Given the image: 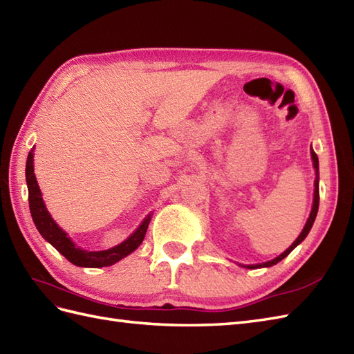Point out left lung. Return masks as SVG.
Returning a JSON list of instances; mask_svg holds the SVG:
<instances>
[{
	"instance_id": "8db88e82",
	"label": "left lung",
	"mask_w": 354,
	"mask_h": 354,
	"mask_svg": "<svg viewBox=\"0 0 354 354\" xmlns=\"http://www.w3.org/2000/svg\"><path fill=\"white\" fill-rule=\"evenodd\" d=\"M311 157H313V161H314V169H315V183H314V203H313V211H311V214H310V218H308V221H306V224H305V227H304V230H302V233L299 234L297 236V239L292 243V245H290L283 254H279L277 259H274V260H270V261H266V263H261V265H251V266H248L250 269H254V268H268V266H272V265H277L278 261H281L283 260L284 257H287L290 252H292L299 243H301L305 238H306V234L310 233V230H311V227H313V224H314V220H315V216H317V211H319V201H320V193H319V158H317V153L313 151V148H311Z\"/></svg>"
}]
</instances>
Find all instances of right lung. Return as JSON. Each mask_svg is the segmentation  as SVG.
Returning <instances> with one entry per match:
<instances>
[{
  "instance_id": "obj_1",
  "label": "right lung",
  "mask_w": 354,
  "mask_h": 354,
  "mask_svg": "<svg viewBox=\"0 0 354 354\" xmlns=\"http://www.w3.org/2000/svg\"><path fill=\"white\" fill-rule=\"evenodd\" d=\"M32 149L28 153V160H26V185H28V201H30V211L35 227L40 232L41 236L46 239L50 245L55 247L62 256H64L71 263L80 266V268H103L111 266L116 261H120L125 256H129L138 248L145 234H147L148 225L151 221V215H148L145 221L140 224V227L136 230L129 239H125L120 245H116L111 250L106 251H85L77 248L71 239L67 236V233L58 227V224L52 220L50 214L48 212L46 206L43 203L40 188L37 184V179L34 175V166H32Z\"/></svg>"
}]
</instances>
